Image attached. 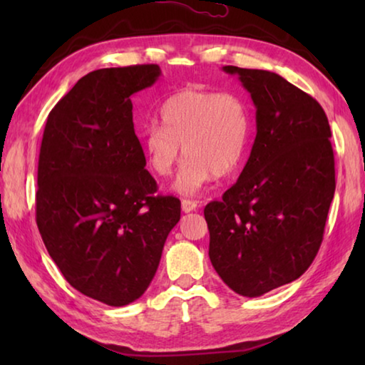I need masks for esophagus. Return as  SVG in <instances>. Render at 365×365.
<instances>
[{"label":"esophagus","mask_w":365,"mask_h":365,"mask_svg":"<svg viewBox=\"0 0 365 365\" xmlns=\"http://www.w3.org/2000/svg\"><path fill=\"white\" fill-rule=\"evenodd\" d=\"M196 207H197V201H193V200H183L182 201V211L183 212L196 211Z\"/></svg>","instance_id":"obj_1"}]
</instances>
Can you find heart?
Listing matches in <instances>:
<instances>
[{"label":"heart","instance_id":"1","mask_svg":"<svg viewBox=\"0 0 365 365\" xmlns=\"http://www.w3.org/2000/svg\"><path fill=\"white\" fill-rule=\"evenodd\" d=\"M160 123L141 133L148 164L159 177L172 174L185 154L174 188L196 195L215 177H228L242 165L250 143L251 115L245 100L232 91L182 90L160 108Z\"/></svg>","mask_w":365,"mask_h":365}]
</instances>
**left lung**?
Segmentation results:
<instances>
[{"label":"left lung","instance_id":"left-lung-1","mask_svg":"<svg viewBox=\"0 0 365 365\" xmlns=\"http://www.w3.org/2000/svg\"><path fill=\"white\" fill-rule=\"evenodd\" d=\"M256 106L237 183L205 207L209 259L235 293L257 298L304 274L322 245L335 158L320 104L279 73L225 66Z\"/></svg>","mask_w":365,"mask_h":365}]
</instances>
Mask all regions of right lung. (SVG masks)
I'll use <instances>...</instances> for the list:
<instances>
[{
    "mask_svg": "<svg viewBox=\"0 0 365 365\" xmlns=\"http://www.w3.org/2000/svg\"><path fill=\"white\" fill-rule=\"evenodd\" d=\"M158 64L86 73L51 109L43 132L36 225L80 293L120 307L150 287L180 200L159 196L133 128L132 95Z\"/></svg>",
    "mask_w": 365,
    "mask_h": 365,
    "instance_id": "obj_1",
    "label": "right lung"
}]
</instances>
